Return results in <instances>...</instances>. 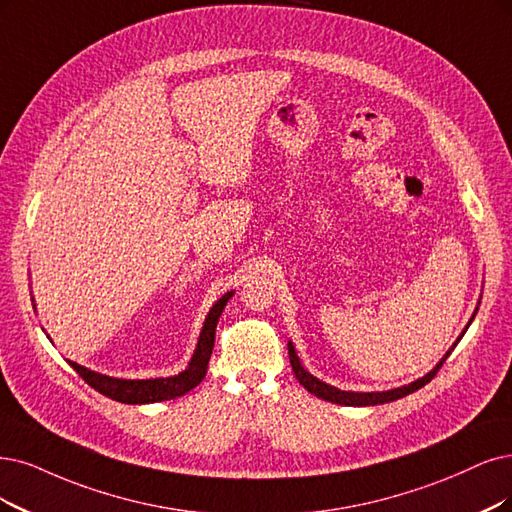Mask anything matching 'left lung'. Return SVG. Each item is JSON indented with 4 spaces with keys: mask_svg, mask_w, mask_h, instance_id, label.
<instances>
[{
    "mask_svg": "<svg viewBox=\"0 0 512 512\" xmlns=\"http://www.w3.org/2000/svg\"><path fill=\"white\" fill-rule=\"evenodd\" d=\"M447 356H449V352H447ZM289 358H291V367L295 371V377L299 380V384L304 386L308 392H312L314 396H318V399H323V401H329V403H335V405H348V407L382 405V403L403 399V396H407V394H411L415 390H420L422 386H426L432 380V377L437 375V371L443 367V363H445V358H443V361L437 365V369H432L428 375L422 377V380L413 382L409 386H403V388H394V390H388V392H346V390H339V388H333V386H329L325 382L316 380L314 375H310L304 367H301L293 344H289Z\"/></svg>",
    "mask_w": 512,
    "mask_h": 512,
    "instance_id": "left-lung-1",
    "label": "left lung"
}]
</instances>
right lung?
<instances>
[{
	"mask_svg": "<svg viewBox=\"0 0 512 512\" xmlns=\"http://www.w3.org/2000/svg\"><path fill=\"white\" fill-rule=\"evenodd\" d=\"M230 297H232V293L223 295L213 306V310L208 312L206 323H204L200 339H198L196 352L192 356V363H189V367L185 371H181L179 375L158 377V380H118V377H107L101 373H94L86 367H80L78 363H69V365L80 373V377L90 388L109 396V399L118 401V403L143 405V403H158V401L177 399V396H183L185 392L196 388L202 382V377L206 375L208 358H211L213 346H215V329L219 323V316Z\"/></svg>",
	"mask_w": 512,
	"mask_h": 512,
	"instance_id": "obj_1",
	"label": "right lung"
}]
</instances>
